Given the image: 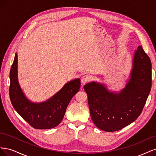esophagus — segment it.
Wrapping results in <instances>:
<instances>
[{
    "instance_id": "1",
    "label": "esophagus",
    "mask_w": 156,
    "mask_h": 156,
    "mask_svg": "<svg viewBox=\"0 0 156 156\" xmlns=\"http://www.w3.org/2000/svg\"><path fill=\"white\" fill-rule=\"evenodd\" d=\"M90 81V77L88 75H84L81 78V83L83 84H86Z\"/></svg>"
}]
</instances>
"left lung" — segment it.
<instances>
[{
    "label": "left lung",
    "instance_id": "left-lung-1",
    "mask_svg": "<svg viewBox=\"0 0 156 156\" xmlns=\"http://www.w3.org/2000/svg\"><path fill=\"white\" fill-rule=\"evenodd\" d=\"M152 87V64L143 47L135 50L132 69L126 87L119 92L108 90L104 84H85L91 119L97 127L116 131L133 122L142 112Z\"/></svg>",
    "mask_w": 156,
    "mask_h": 156
}]
</instances>
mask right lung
Returning <instances> with one entry per match:
<instances>
[{"instance_id": "add662e5", "label": "right lung", "mask_w": 156, "mask_h": 156, "mask_svg": "<svg viewBox=\"0 0 156 156\" xmlns=\"http://www.w3.org/2000/svg\"><path fill=\"white\" fill-rule=\"evenodd\" d=\"M16 53L10 73V98L13 108L35 129H47L57 126L63 119L69 101L79 90L81 80L77 78L69 81L48 100L32 102L25 95L19 83Z\"/></svg>"}]
</instances>
